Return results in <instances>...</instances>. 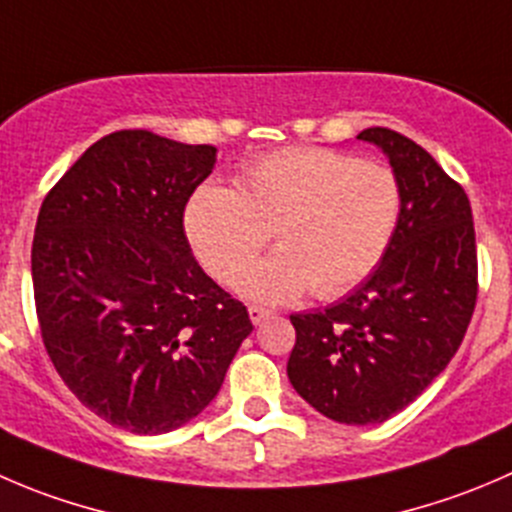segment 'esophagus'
I'll return each mask as SVG.
<instances>
[{"mask_svg": "<svg viewBox=\"0 0 512 512\" xmlns=\"http://www.w3.org/2000/svg\"><path fill=\"white\" fill-rule=\"evenodd\" d=\"M272 315V310H267V307H260V305H250V320L255 322V325H260L262 320H267V317Z\"/></svg>", "mask_w": 512, "mask_h": 512, "instance_id": "34e87169", "label": "esophagus"}]
</instances>
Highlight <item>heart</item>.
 <instances>
[{"label": "heart", "mask_w": 512, "mask_h": 512, "mask_svg": "<svg viewBox=\"0 0 512 512\" xmlns=\"http://www.w3.org/2000/svg\"><path fill=\"white\" fill-rule=\"evenodd\" d=\"M403 212L398 175L325 147H295L247 162L235 187L192 192L185 232L202 265L237 282L270 242L280 252L247 272L242 290L285 302L312 290L335 300L375 272Z\"/></svg>", "instance_id": "b5f03b06"}]
</instances>
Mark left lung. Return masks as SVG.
<instances>
[{
  "mask_svg": "<svg viewBox=\"0 0 512 512\" xmlns=\"http://www.w3.org/2000/svg\"><path fill=\"white\" fill-rule=\"evenodd\" d=\"M357 140L380 147L398 175V230L345 300L290 315L287 377L325 418L377 425L408 408L458 352L478 300V250L468 195L430 152L388 127Z\"/></svg>",
  "mask_w": 512,
  "mask_h": 512,
  "instance_id": "8db88e82",
  "label": "left lung"
}]
</instances>
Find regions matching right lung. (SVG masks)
<instances>
[{
  "mask_svg": "<svg viewBox=\"0 0 512 512\" xmlns=\"http://www.w3.org/2000/svg\"><path fill=\"white\" fill-rule=\"evenodd\" d=\"M215 160L212 145L119 130L42 202L32 282L44 347L79 403L114 428L160 435L197 418L252 332L185 235V207Z\"/></svg>",
  "mask_w": 512,
  "mask_h": 512,
  "instance_id": "right-lung-1",
  "label": "right lung"
}]
</instances>
